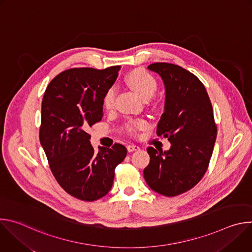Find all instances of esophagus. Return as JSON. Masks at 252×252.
Instances as JSON below:
<instances>
[{
  "label": "esophagus",
  "mask_w": 252,
  "mask_h": 252,
  "mask_svg": "<svg viewBox=\"0 0 252 252\" xmlns=\"http://www.w3.org/2000/svg\"><path fill=\"white\" fill-rule=\"evenodd\" d=\"M126 149H127V152H128V153H131V152L138 151V150H139V147H137V146H135V145H128V146L126 147Z\"/></svg>",
  "instance_id": "1"
}]
</instances>
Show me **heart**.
<instances>
[{"instance_id":"1","label":"heart","mask_w":252,"mask_h":252,"mask_svg":"<svg viewBox=\"0 0 252 252\" xmlns=\"http://www.w3.org/2000/svg\"><path fill=\"white\" fill-rule=\"evenodd\" d=\"M126 82L143 99L151 98L158 90V83L154 76L143 69L130 71L126 76ZM116 96L117 90L115 87H111L106 90L102 98V104L106 111L114 110ZM148 126L149 123L145 120H129L125 125L126 131L131 135H136L138 131L145 129Z\"/></svg>"}]
</instances>
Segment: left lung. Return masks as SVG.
Segmentation results:
<instances>
[{
    "label": "left lung",
    "mask_w": 252,
    "mask_h": 252,
    "mask_svg": "<svg viewBox=\"0 0 252 252\" xmlns=\"http://www.w3.org/2000/svg\"><path fill=\"white\" fill-rule=\"evenodd\" d=\"M148 68L164 84V113L157 134L168 138L171 147L165 152L148 148L151 161L143 176L156 192L175 196L192 189L204 175L218 127L207 92L196 76L167 63H155Z\"/></svg>",
    "instance_id": "1"
}]
</instances>
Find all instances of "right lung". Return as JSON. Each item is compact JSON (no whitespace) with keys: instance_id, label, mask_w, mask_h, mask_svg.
<instances>
[{"instance_id":"1","label":"right lung","mask_w":252,"mask_h":252,"mask_svg":"<svg viewBox=\"0 0 252 252\" xmlns=\"http://www.w3.org/2000/svg\"><path fill=\"white\" fill-rule=\"evenodd\" d=\"M120 65L66 69L48 86L42 101L40 141L62 189L85 201L99 199L113 187L115 169L126 149L115 143L95 154L88 128L102 118V98Z\"/></svg>"}]
</instances>
